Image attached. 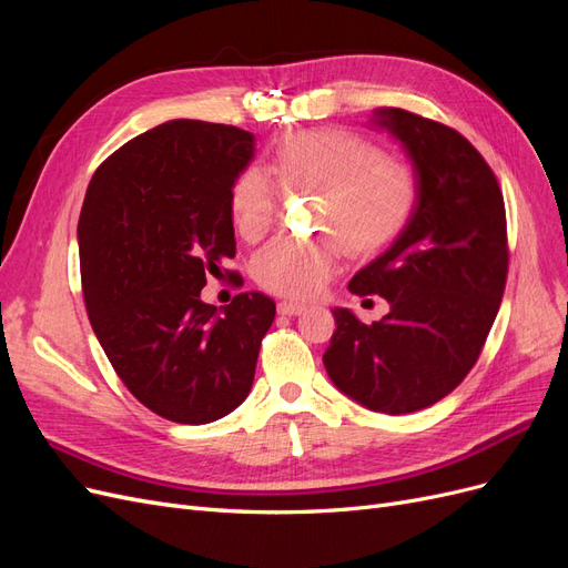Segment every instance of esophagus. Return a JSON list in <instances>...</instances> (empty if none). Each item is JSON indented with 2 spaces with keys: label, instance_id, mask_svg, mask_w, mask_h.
I'll list each match as a JSON object with an SVG mask.
<instances>
[{
  "label": "esophagus",
  "instance_id": "obj_1",
  "mask_svg": "<svg viewBox=\"0 0 568 568\" xmlns=\"http://www.w3.org/2000/svg\"><path fill=\"white\" fill-rule=\"evenodd\" d=\"M277 311H280V315L294 317V315L305 313V305H303V303H296V301H282V303L277 305Z\"/></svg>",
  "mask_w": 568,
  "mask_h": 568
}]
</instances>
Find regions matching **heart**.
<instances>
[{"label":"heart","instance_id":"obj_1","mask_svg":"<svg viewBox=\"0 0 568 568\" xmlns=\"http://www.w3.org/2000/svg\"><path fill=\"white\" fill-rule=\"evenodd\" d=\"M272 170L288 192L320 194L315 225L332 234L311 242L274 239L255 253V282L277 296H315L336 274L343 246L353 255L382 248L398 234L412 205L407 168L346 130L286 136L272 153ZM277 205V186L261 168H246L236 175L230 211L246 242H257L270 232Z\"/></svg>","mask_w":568,"mask_h":568}]
</instances>
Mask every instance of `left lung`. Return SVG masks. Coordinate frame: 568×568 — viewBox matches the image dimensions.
I'll list each match as a JSON object with an SVG mask.
<instances>
[{
	"instance_id": "obj_1",
	"label": "left lung",
	"mask_w": 568,
	"mask_h": 568,
	"mask_svg": "<svg viewBox=\"0 0 568 568\" xmlns=\"http://www.w3.org/2000/svg\"><path fill=\"white\" fill-rule=\"evenodd\" d=\"M372 123L409 159L415 205L390 248L348 284L386 298L388 315L365 324L334 307L322 363L355 403L405 415L445 398L476 365L507 282V217L493 170L457 130L393 106Z\"/></svg>"
}]
</instances>
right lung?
Wrapping results in <instances>:
<instances>
[{
    "mask_svg": "<svg viewBox=\"0 0 568 568\" xmlns=\"http://www.w3.org/2000/svg\"><path fill=\"white\" fill-rule=\"evenodd\" d=\"M253 151L246 130L170 120L111 153L84 194L90 324L128 390L170 422L209 424L246 400L277 313L257 291L222 311L201 301L236 253L230 192Z\"/></svg>",
    "mask_w": 568,
    "mask_h": 568,
    "instance_id": "add662e5",
    "label": "right lung"
}]
</instances>
